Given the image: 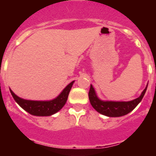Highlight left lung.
I'll use <instances>...</instances> for the list:
<instances>
[{
    "label": "left lung",
    "mask_w": 156,
    "mask_h": 156,
    "mask_svg": "<svg viewBox=\"0 0 156 156\" xmlns=\"http://www.w3.org/2000/svg\"><path fill=\"white\" fill-rule=\"evenodd\" d=\"M147 86L146 87L143 93L138 98L128 102H113V101H102L96 96L95 90L90 85V90L88 93L90 104L94 108L100 113L111 117H117L128 114L135 108L136 106L143 100L145 95Z\"/></svg>",
    "instance_id": "8db88e82"
}]
</instances>
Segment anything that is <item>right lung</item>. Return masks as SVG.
<instances>
[{
    "label": "right lung",
    "instance_id": "1",
    "mask_svg": "<svg viewBox=\"0 0 156 156\" xmlns=\"http://www.w3.org/2000/svg\"><path fill=\"white\" fill-rule=\"evenodd\" d=\"M73 81L71 82L63 90L60 95L52 100L50 101H34V100H27L21 99L10 90V93L14 100L18 103L25 111L34 116H51L56 113V112L61 110L66 104L68 99L69 93L70 91L73 86Z\"/></svg>",
    "mask_w": 156,
    "mask_h": 156
}]
</instances>
